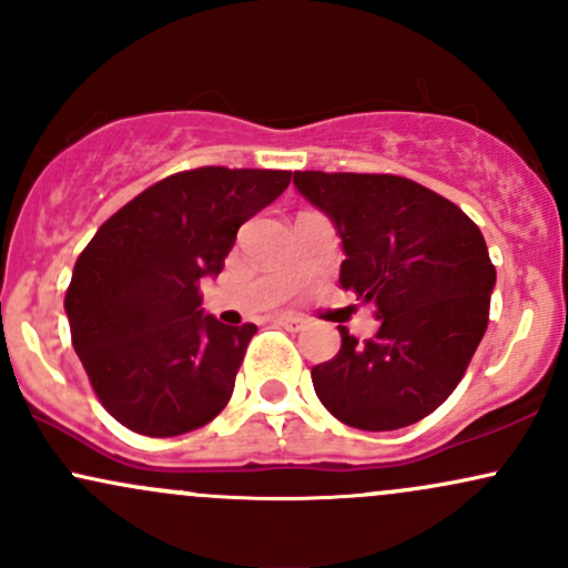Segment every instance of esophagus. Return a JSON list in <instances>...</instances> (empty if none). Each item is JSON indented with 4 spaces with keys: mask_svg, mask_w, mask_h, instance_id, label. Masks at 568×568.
Listing matches in <instances>:
<instances>
[{
    "mask_svg": "<svg viewBox=\"0 0 568 568\" xmlns=\"http://www.w3.org/2000/svg\"><path fill=\"white\" fill-rule=\"evenodd\" d=\"M275 323L283 325V328H291V331H302L306 325L304 317H296V315H280Z\"/></svg>",
    "mask_w": 568,
    "mask_h": 568,
    "instance_id": "obj_1",
    "label": "esophagus"
}]
</instances>
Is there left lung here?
<instances>
[{"label":"left lung","mask_w":568,"mask_h":568,"mask_svg":"<svg viewBox=\"0 0 568 568\" xmlns=\"http://www.w3.org/2000/svg\"><path fill=\"white\" fill-rule=\"evenodd\" d=\"M293 184L342 237V288L379 321L363 344L338 328L342 349L312 368L317 397L368 433L416 425L454 393L486 334L497 270L484 234L400 175L296 171Z\"/></svg>","instance_id":"left-lung-1"}]
</instances>
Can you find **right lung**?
Listing matches in <instances>:
<instances>
[{"label": "right lung", "instance_id": "1", "mask_svg": "<svg viewBox=\"0 0 568 568\" xmlns=\"http://www.w3.org/2000/svg\"><path fill=\"white\" fill-rule=\"evenodd\" d=\"M291 184L288 171L197 168L114 213L74 264L71 344L98 400L149 438L192 433L224 410L256 325L202 312L237 230Z\"/></svg>", "mask_w": 568, "mask_h": 568}]
</instances>
